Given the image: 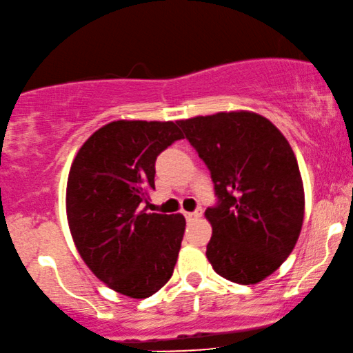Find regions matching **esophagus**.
Listing matches in <instances>:
<instances>
[{"label": "esophagus", "mask_w": 353, "mask_h": 353, "mask_svg": "<svg viewBox=\"0 0 353 353\" xmlns=\"http://www.w3.org/2000/svg\"><path fill=\"white\" fill-rule=\"evenodd\" d=\"M200 215H202V212H200V210H195V212H184V216L187 221L195 220V218H199Z\"/></svg>", "instance_id": "obj_1"}]
</instances>
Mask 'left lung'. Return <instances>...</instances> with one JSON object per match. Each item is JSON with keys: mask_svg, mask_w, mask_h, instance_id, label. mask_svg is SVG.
Returning a JSON list of instances; mask_svg holds the SVG:
<instances>
[{"mask_svg": "<svg viewBox=\"0 0 353 353\" xmlns=\"http://www.w3.org/2000/svg\"><path fill=\"white\" fill-rule=\"evenodd\" d=\"M212 174L216 207L207 259L218 275L256 285L283 264L300 238L305 189L283 133L249 110L177 120Z\"/></svg>", "mask_w": 353, "mask_h": 353, "instance_id": "1", "label": "left lung"}]
</instances>
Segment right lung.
Listing matches in <instances>:
<instances>
[{
	"label": "right lung",
	"mask_w": 353,
	"mask_h": 353,
	"mask_svg": "<svg viewBox=\"0 0 353 353\" xmlns=\"http://www.w3.org/2000/svg\"><path fill=\"white\" fill-rule=\"evenodd\" d=\"M184 138L174 122L115 120L84 141L66 184V218L89 270L114 292L148 298L171 279L185 218L146 213L158 154Z\"/></svg>",
	"instance_id": "add662e5"
}]
</instances>
